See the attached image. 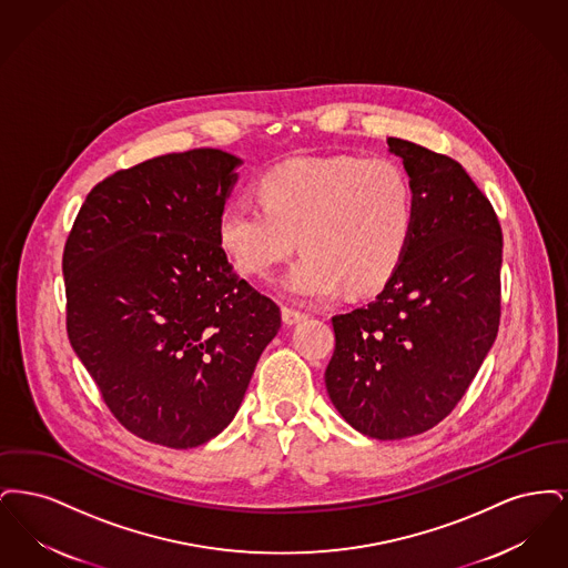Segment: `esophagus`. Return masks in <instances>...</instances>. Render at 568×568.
<instances>
[{
  "instance_id": "1",
  "label": "esophagus",
  "mask_w": 568,
  "mask_h": 568,
  "mask_svg": "<svg viewBox=\"0 0 568 568\" xmlns=\"http://www.w3.org/2000/svg\"><path fill=\"white\" fill-rule=\"evenodd\" d=\"M281 315H283V322L287 325H294L297 324V322H302V320H306V313L296 311V308H292V306H283V308H281Z\"/></svg>"
}]
</instances>
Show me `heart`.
Returning <instances> with one entry per match:
<instances>
[{"label":"heart","mask_w":568,"mask_h":568,"mask_svg":"<svg viewBox=\"0 0 568 568\" xmlns=\"http://www.w3.org/2000/svg\"><path fill=\"white\" fill-rule=\"evenodd\" d=\"M260 204L230 197L216 241L232 266L264 276L296 243L304 253L281 278L302 300L371 294L398 271L415 204L405 170L387 158H300L268 168L255 183Z\"/></svg>","instance_id":"obj_1"}]
</instances>
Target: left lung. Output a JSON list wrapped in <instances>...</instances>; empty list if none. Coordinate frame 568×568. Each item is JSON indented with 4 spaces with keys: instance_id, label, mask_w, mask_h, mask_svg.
Returning a JSON list of instances; mask_svg holds the SVG:
<instances>
[{
    "instance_id": "obj_1",
    "label": "left lung",
    "mask_w": 568,
    "mask_h": 568,
    "mask_svg": "<svg viewBox=\"0 0 568 568\" xmlns=\"http://www.w3.org/2000/svg\"><path fill=\"white\" fill-rule=\"evenodd\" d=\"M387 146L413 190L410 241L373 302L332 317L325 389L357 433L398 440L445 419L491 349L503 232L458 162L400 138Z\"/></svg>"
}]
</instances>
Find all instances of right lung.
Masks as SVG:
<instances>
[{
  "instance_id": "right-lung-1",
  "label": "right lung",
  "mask_w": 568,
  "mask_h": 568,
  "mask_svg": "<svg viewBox=\"0 0 568 568\" xmlns=\"http://www.w3.org/2000/svg\"><path fill=\"white\" fill-rule=\"evenodd\" d=\"M241 163L193 149L121 170L87 195L65 243L72 349L112 415L155 445L223 433L281 327L216 241Z\"/></svg>"
}]
</instances>
